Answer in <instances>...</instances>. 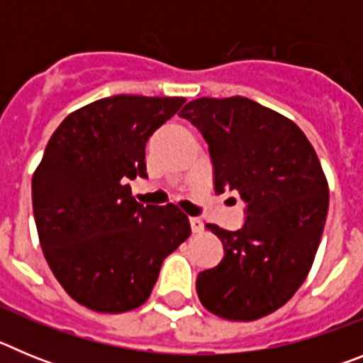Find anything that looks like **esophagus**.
<instances>
[{
	"label": "esophagus",
	"instance_id": "1",
	"mask_svg": "<svg viewBox=\"0 0 363 363\" xmlns=\"http://www.w3.org/2000/svg\"><path fill=\"white\" fill-rule=\"evenodd\" d=\"M191 229L192 233H201L203 230V220L201 218H191Z\"/></svg>",
	"mask_w": 363,
	"mask_h": 363
}]
</instances>
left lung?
Wrapping results in <instances>:
<instances>
[{"mask_svg": "<svg viewBox=\"0 0 363 363\" xmlns=\"http://www.w3.org/2000/svg\"><path fill=\"white\" fill-rule=\"evenodd\" d=\"M179 114L209 145L214 191L247 203L242 229L207 223L225 255L198 274V298L230 322L264 318L300 289L318 251L329 209L318 156L294 121L243 96L192 99Z\"/></svg>", "mask_w": 363, "mask_h": 363, "instance_id": "1", "label": "left lung"}]
</instances>
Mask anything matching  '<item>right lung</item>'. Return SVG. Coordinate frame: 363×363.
Returning a JSON list of instances; mask_svg holds the SVG:
<instances>
[{
  "label": "right lung",
  "mask_w": 363,
  "mask_h": 363,
  "mask_svg": "<svg viewBox=\"0 0 363 363\" xmlns=\"http://www.w3.org/2000/svg\"><path fill=\"white\" fill-rule=\"evenodd\" d=\"M185 98L111 96L70 112L32 174L45 259L72 300L96 313L145 303L163 259L191 234L178 205L143 207L127 178L147 176V140Z\"/></svg>",
  "instance_id": "add662e5"
}]
</instances>
